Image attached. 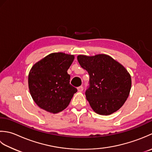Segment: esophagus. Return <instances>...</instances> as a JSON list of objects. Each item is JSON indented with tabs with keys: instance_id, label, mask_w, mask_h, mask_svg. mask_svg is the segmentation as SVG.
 Masks as SVG:
<instances>
[{
	"instance_id": "1",
	"label": "esophagus",
	"mask_w": 152,
	"mask_h": 152,
	"mask_svg": "<svg viewBox=\"0 0 152 152\" xmlns=\"http://www.w3.org/2000/svg\"><path fill=\"white\" fill-rule=\"evenodd\" d=\"M77 90H78V91H79V92H82L83 91V86H79V87L77 88Z\"/></svg>"
}]
</instances>
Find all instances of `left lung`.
<instances>
[{
    "label": "left lung",
    "instance_id": "8db88e82",
    "mask_svg": "<svg viewBox=\"0 0 152 152\" xmlns=\"http://www.w3.org/2000/svg\"><path fill=\"white\" fill-rule=\"evenodd\" d=\"M77 60L90 76L85 95L92 109L103 115L119 110L131 88V77L127 70L106 54L79 55Z\"/></svg>",
    "mask_w": 152,
    "mask_h": 152
}]
</instances>
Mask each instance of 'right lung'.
Here are the masks:
<instances>
[{"label": "right lung", "instance_id": "add662e5", "mask_svg": "<svg viewBox=\"0 0 152 152\" xmlns=\"http://www.w3.org/2000/svg\"><path fill=\"white\" fill-rule=\"evenodd\" d=\"M74 56L63 52L50 54L37 62L28 77L30 94L41 109L52 113L68 106L77 89L70 84L67 70Z\"/></svg>", "mask_w": 152, "mask_h": 152}]
</instances>
